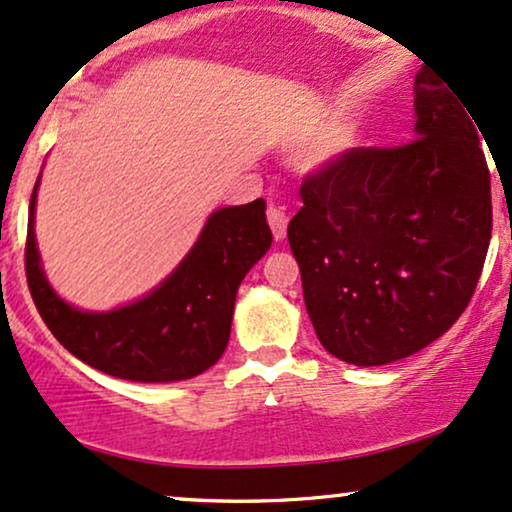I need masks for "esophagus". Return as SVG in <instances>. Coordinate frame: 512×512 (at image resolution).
I'll list each match as a JSON object with an SVG mask.
<instances>
[{
    "label": "esophagus",
    "instance_id": "34e87169",
    "mask_svg": "<svg viewBox=\"0 0 512 512\" xmlns=\"http://www.w3.org/2000/svg\"><path fill=\"white\" fill-rule=\"evenodd\" d=\"M267 219H269L271 231H274L276 241H283V238H286V229H288L286 210L276 208V205H271V208L267 210Z\"/></svg>",
    "mask_w": 512,
    "mask_h": 512
}]
</instances>
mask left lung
<instances>
[{
  "label": "left lung",
  "instance_id": "1",
  "mask_svg": "<svg viewBox=\"0 0 512 512\" xmlns=\"http://www.w3.org/2000/svg\"><path fill=\"white\" fill-rule=\"evenodd\" d=\"M446 87L420 68L413 141L352 148L300 186L288 243L304 304L321 345L347 364L420 352L454 326L480 281L489 167L480 127Z\"/></svg>",
  "mask_w": 512,
  "mask_h": 512
}]
</instances>
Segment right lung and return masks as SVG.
Returning <instances> with one entry per match:
<instances>
[{
  "mask_svg": "<svg viewBox=\"0 0 512 512\" xmlns=\"http://www.w3.org/2000/svg\"><path fill=\"white\" fill-rule=\"evenodd\" d=\"M40 177L28 210L25 274L54 338L87 366L132 383H177L215 366L229 345L238 286L271 245L267 203L257 198L215 210L189 255L158 288L111 312H84L44 276L35 238Z\"/></svg>",
  "mask_w": 512,
  "mask_h": 512,
  "instance_id": "1",
  "label": "right lung"
}]
</instances>
